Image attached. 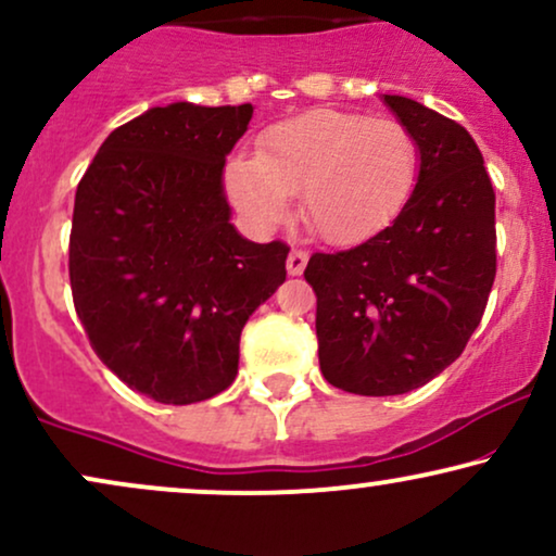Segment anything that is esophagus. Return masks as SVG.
I'll return each mask as SVG.
<instances>
[{"mask_svg":"<svg viewBox=\"0 0 556 556\" xmlns=\"http://www.w3.org/2000/svg\"><path fill=\"white\" fill-rule=\"evenodd\" d=\"M306 260H309V255H306V250H299V247H293L289 260H286V267H289V276H301L306 267Z\"/></svg>","mask_w":556,"mask_h":556,"instance_id":"34e87169","label":"esophagus"}]
</instances>
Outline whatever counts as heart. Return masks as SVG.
Here are the masks:
<instances>
[{
    "instance_id": "b5f03b06",
    "label": "heart",
    "mask_w": 556,
    "mask_h": 556,
    "mask_svg": "<svg viewBox=\"0 0 556 556\" xmlns=\"http://www.w3.org/2000/svg\"><path fill=\"white\" fill-rule=\"evenodd\" d=\"M417 175L420 147L404 123L321 108L267 128L257 154L231 156L226 188L260 226L283 222L304 193L314 235L355 244L400 216Z\"/></svg>"
}]
</instances>
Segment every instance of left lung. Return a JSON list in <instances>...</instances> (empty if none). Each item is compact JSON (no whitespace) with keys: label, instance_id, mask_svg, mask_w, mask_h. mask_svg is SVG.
Segmentation results:
<instances>
[{"label":"left lung","instance_id":"1","mask_svg":"<svg viewBox=\"0 0 556 556\" xmlns=\"http://www.w3.org/2000/svg\"><path fill=\"white\" fill-rule=\"evenodd\" d=\"M420 147V175L387 229L342 252H314L321 376L342 392H413L464 353L497 273L495 190L464 126L383 94Z\"/></svg>","mask_w":556,"mask_h":556}]
</instances>
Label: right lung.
<instances>
[{
  "label": "right lung",
  "mask_w": 556,
  "mask_h": 556,
  "mask_svg": "<svg viewBox=\"0 0 556 556\" xmlns=\"http://www.w3.org/2000/svg\"><path fill=\"white\" fill-rule=\"evenodd\" d=\"M250 118V102L152 108L115 128L79 180L74 309L98 358L154 402L231 387L244 321L286 280L291 247L229 224L222 169Z\"/></svg>",
  "instance_id": "obj_1"
}]
</instances>
